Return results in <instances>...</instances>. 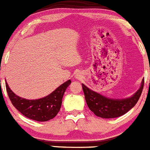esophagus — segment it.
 Segmentation results:
<instances>
[{
  "mask_svg": "<svg viewBox=\"0 0 150 150\" xmlns=\"http://www.w3.org/2000/svg\"><path fill=\"white\" fill-rule=\"evenodd\" d=\"M76 78H79V76H78V75H76Z\"/></svg>",
  "mask_w": 150,
  "mask_h": 150,
  "instance_id": "34e87169",
  "label": "esophagus"
}]
</instances>
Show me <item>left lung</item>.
<instances>
[{"label": "left lung", "mask_w": 150, "mask_h": 150, "mask_svg": "<svg viewBox=\"0 0 150 150\" xmlns=\"http://www.w3.org/2000/svg\"><path fill=\"white\" fill-rule=\"evenodd\" d=\"M144 79L140 87L132 96L125 98H110L93 91L82 83L85 100L89 110L98 117L102 118H114L120 117L136 104L142 92Z\"/></svg>", "instance_id": "8db88e82"}]
</instances>
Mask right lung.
I'll list each match as a JSON object with an SVG mask.
<instances>
[{
    "label": "right lung",
    "instance_id": "obj_1",
    "mask_svg": "<svg viewBox=\"0 0 150 150\" xmlns=\"http://www.w3.org/2000/svg\"><path fill=\"white\" fill-rule=\"evenodd\" d=\"M70 83L71 81L68 80L48 96L34 100L17 96L9 88L7 82H6V87L11 102L21 114L34 121H47L54 118L60 111L63 96Z\"/></svg>",
    "mask_w": 150,
    "mask_h": 150
}]
</instances>
